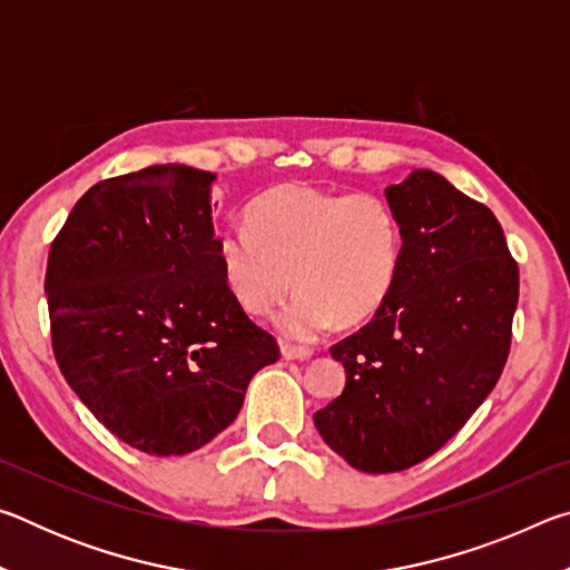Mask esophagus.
Segmentation results:
<instances>
[{
	"label": "esophagus",
	"mask_w": 570,
	"mask_h": 570,
	"mask_svg": "<svg viewBox=\"0 0 570 570\" xmlns=\"http://www.w3.org/2000/svg\"><path fill=\"white\" fill-rule=\"evenodd\" d=\"M282 356H284V360H296V362H304V360H312V350H306V346L282 344Z\"/></svg>",
	"instance_id": "obj_1"
}]
</instances>
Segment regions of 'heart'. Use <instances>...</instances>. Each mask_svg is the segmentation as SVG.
Segmentation results:
<instances>
[{
  "label": "heart",
  "instance_id": "heart-1",
  "mask_svg": "<svg viewBox=\"0 0 570 570\" xmlns=\"http://www.w3.org/2000/svg\"><path fill=\"white\" fill-rule=\"evenodd\" d=\"M402 226L387 200L284 183L258 196L248 224L220 228L216 254L230 292L248 314H266L292 292L276 326L314 340L334 322L360 324L397 284Z\"/></svg>",
  "mask_w": 570,
  "mask_h": 570
}]
</instances>
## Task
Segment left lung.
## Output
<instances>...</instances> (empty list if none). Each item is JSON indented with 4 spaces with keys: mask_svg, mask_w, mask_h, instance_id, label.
<instances>
[{
    "mask_svg": "<svg viewBox=\"0 0 570 570\" xmlns=\"http://www.w3.org/2000/svg\"><path fill=\"white\" fill-rule=\"evenodd\" d=\"M402 226L397 284L370 324L332 346L346 387L314 414L362 472H400L445 445L503 374L518 264L488 206L440 173L384 190Z\"/></svg>",
    "mask_w": 570,
    "mask_h": 570,
    "instance_id": "8db88e82",
    "label": "left lung"
}]
</instances>
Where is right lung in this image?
Returning a JSON list of instances; mask_svg holds the SVG:
<instances>
[{
  "label": "right lung",
  "mask_w": 570,
  "mask_h": 570,
  "mask_svg": "<svg viewBox=\"0 0 570 570\" xmlns=\"http://www.w3.org/2000/svg\"><path fill=\"white\" fill-rule=\"evenodd\" d=\"M214 173L150 166L100 180L50 246L60 372L115 438L188 455L226 430L278 344L246 316L216 254Z\"/></svg>",
  "instance_id": "add662e5"
}]
</instances>
